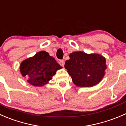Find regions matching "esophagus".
I'll use <instances>...</instances> for the list:
<instances>
[{
    "instance_id": "34e87169",
    "label": "esophagus",
    "mask_w": 126,
    "mask_h": 126,
    "mask_svg": "<svg viewBox=\"0 0 126 126\" xmlns=\"http://www.w3.org/2000/svg\"><path fill=\"white\" fill-rule=\"evenodd\" d=\"M59 63L60 64V65H61V66H63V65H64V63H65L64 61L60 60L59 61Z\"/></svg>"
}]
</instances>
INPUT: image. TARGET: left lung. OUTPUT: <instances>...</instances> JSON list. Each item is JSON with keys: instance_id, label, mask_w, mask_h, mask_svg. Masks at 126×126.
<instances>
[{"instance_id": "1", "label": "left lung", "mask_w": 126, "mask_h": 126, "mask_svg": "<svg viewBox=\"0 0 126 126\" xmlns=\"http://www.w3.org/2000/svg\"><path fill=\"white\" fill-rule=\"evenodd\" d=\"M69 57L64 67L77 86L89 88L101 81L107 68L106 59L103 56L75 51L70 53Z\"/></svg>"}]
</instances>
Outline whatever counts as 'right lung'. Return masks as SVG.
Wrapping results in <instances>:
<instances>
[{
  "label": "right lung",
  "mask_w": 126,
  "mask_h": 126,
  "mask_svg": "<svg viewBox=\"0 0 126 126\" xmlns=\"http://www.w3.org/2000/svg\"><path fill=\"white\" fill-rule=\"evenodd\" d=\"M62 68L55 59L45 51L26 59L19 66L20 73L22 77H27V81L33 86L40 87L48 84L56 71Z\"/></svg>",
  "instance_id": "1"
}]
</instances>
